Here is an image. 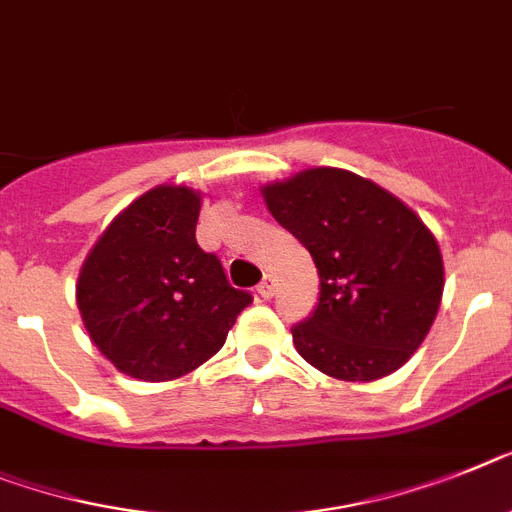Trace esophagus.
Listing matches in <instances>:
<instances>
[{
    "label": "esophagus",
    "mask_w": 512,
    "mask_h": 512,
    "mask_svg": "<svg viewBox=\"0 0 512 512\" xmlns=\"http://www.w3.org/2000/svg\"><path fill=\"white\" fill-rule=\"evenodd\" d=\"M257 294L263 296V299H270V296L276 294V281L270 276H265L263 281H260V286H257Z\"/></svg>",
    "instance_id": "1"
}]
</instances>
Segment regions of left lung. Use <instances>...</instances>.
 I'll return each mask as SVG.
<instances>
[{
    "label": "left lung",
    "mask_w": 512,
    "mask_h": 512,
    "mask_svg": "<svg viewBox=\"0 0 512 512\" xmlns=\"http://www.w3.org/2000/svg\"><path fill=\"white\" fill-rule=\"evenodd\" d=\"M263 197L320 276V302L291 328L302 359L346 382L380 380L409 362L445 286L422 218L375 182L330 166L265 184Z\"/></svg>",
    "instance_id": "left-lung-1"
}]
</instances>
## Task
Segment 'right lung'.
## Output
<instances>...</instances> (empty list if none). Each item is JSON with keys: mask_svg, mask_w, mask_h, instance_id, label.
<instances>
[{"mask_svg": "<svg viewBox=\"0 0 512 512\" xmlns=\"http://www.w3.org/2000/svg\"><path fill=\"white\" fill-rule=\"evenodd\" d=\"M197 216L200 192L153 187L109 223L80 268L77 307L90 341L135 380H176L208 362L252 302L200 249Z\"/></svg>", "mask_w": 512, "mask_h": 512, "instance_id": "obj_1", "label": "right lung"}]
</instances>
